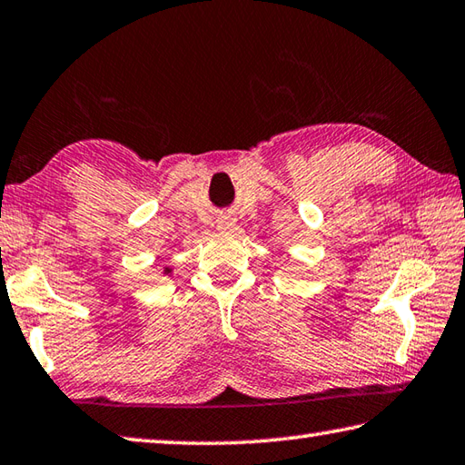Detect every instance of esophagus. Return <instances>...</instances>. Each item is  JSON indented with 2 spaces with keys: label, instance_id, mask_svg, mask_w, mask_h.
<instances>
[{
  "label": "esophagus",
  "instance_id": "1",
  "mask_svg": "<svg viewBox=\"0 0 465 465\" xmlns=\"http://www.w3.org/2000/svg\"><path fill=\"white\" fill-rule=\"evenodd\" d=\"M234 226V218L232 216H223L221 221H218V231H231Z\"/></svg>",
  "mask_w": 465,
  "mask_h": 465
}]
</instances>
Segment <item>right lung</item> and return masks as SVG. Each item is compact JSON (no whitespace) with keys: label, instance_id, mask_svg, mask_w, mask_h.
<instances>
[{"label":"right lung","instance_id":"1","mask_svg":"<svg viewBox=\"0 0 465 465\" xmlns=\"http://www.w3.org/2000/svg\"><path fill=\"white\" fill-rule=\"evenodd\" d=\"M163 273H165V275H170V273H172V269H170V267H165V269H163Z\"/></svg>","mask_w":465,"mask_h":465}]
</instances>
